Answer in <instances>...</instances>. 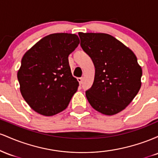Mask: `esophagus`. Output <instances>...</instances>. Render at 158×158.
I'll return each mask as SVG.
<instances>
[{"label": "esophagus", "mask_w": 158, "mask_h": 158, "mask_svg": "<svg viewBox=\"0 0 158 158\" xmlns=\"http://www.w3.org/2000/svg\"><path fill=\"white\" fill-rule=\"evenodd\" d=\"M77 80H78V81H79V84H80V85L82 84V82H83V78H78Z\"/></svg>", "instance_id": "obj_1"}]
</instances>
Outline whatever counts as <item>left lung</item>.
<instances>
[{"label":"left lung","mask_w":158,"mask_h":158,"mask_svg":"<svg viewBox=\"0 0 158 158\" xmlns=\"http://www.w3.org/2000/svg\"><path fill=\"white\" fill-rule=\"evenodd\" d=\"M82 50L95 67L91 88L85 92L93 108L106 115L126 108L141 87L142 69L136 56L112 35L79 32Z\"/></svg>","instance_id":"left-lung-1"}]
</instances>
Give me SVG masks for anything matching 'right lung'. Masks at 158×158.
<instances>
[{
	"label": "right lung",
	"mask_w": 158,
	"mask_h": 158,
	"mask_svg": "<svg viewBox=\"0 0 158 158\" xmlns=\"http://www.w3.org/2000/svg\"><path fill=\"white\" fill-rule=\"evenodd\" d=\"M79 44L76 34L45 36L23 56L18 71L20 90L32 110L52 116L64 110L79 86L68 56Z\"/></svg>",
	"instance_id": "add662e5"
}]
</instances>
